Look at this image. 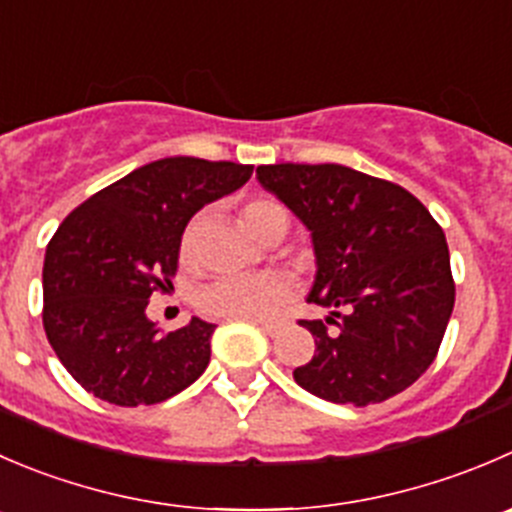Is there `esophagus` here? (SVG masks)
I'll list each match as a JSON object with an SVG mask.
<instances>
[{
    "instance_id": "esophagus-1",
    "label": "esophagus",
    "mask_w": 512,
    "mask_h": 512,
    "mask_svg": "<svg viewBox=\"0 0 512 512\" xmlns=\"http://www.w3.org/2000/svg\"><path fill=\"white\" fill-rule=\"evenodd\" d=\"M257 325L262 327V332H265V335L275 337V335H280L282 327H285V322H280V320H257Z\"/></svg>"
}]
</instances>
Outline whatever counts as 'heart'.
<instances>
[{
  "instance_id": "b5f03b06",
  "label": "heart",
  "mask_w": 512,
  "mask_h": 512,
  "mask_svg": "<svg viewBox=\"0 0 512 512\" xmlns=\"http://www.w3.org/2000/svg\"><path fill=\"white\" fill-rule=\"evenodd\" d=\"M242 225L260 240H267L277 230H287V212L272 197H252L240 210ZM197 220L187 222L180 237V257L192 260L195 255ZM292 280L282 272L260 275L220 277L197 292V310L217 320H265L277 305L292 297Z\"/></svg>"
}]
</instances>
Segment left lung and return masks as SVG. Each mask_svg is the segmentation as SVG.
Wrapping results in <instances>:
<instances>
[{"mask_svg": "<svg viewBox=\"0 0 512 512\" xmlns=\"http://www.w3.org/2000/svg\"><path fill=\"white\" fill-rule=\"evenodd\" d=\"M257 180L312 232L307 300L332 310L300 320L315 355L292 372L297 385L357 408L403 393L433 365L453 315L443 227L405 187L350 167L262 165Z\"/></svg>", "mask_w": 512, "mask_h": 512, "instance_id": "1", "label": "left lung"}]
</instances>
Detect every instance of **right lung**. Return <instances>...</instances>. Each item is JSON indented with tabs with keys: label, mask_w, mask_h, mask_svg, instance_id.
<instances>
[{
	"label": "right lung",
	"mask_w": 512,
	"mask_h": 512,
	"mask_svg": "<svg viewBox=\"0 0 512 512\" xmlns=\"http://www.w3.org/2000/svg\"><path fill=\"white\" fill-rule=\"evenodd\" d=\"M252 165L165 157L74 207L47 245L42 322L69 375L119 408L157 405L210 365L212 322L160 332L152 292L172 287L180 237L197 210L245 185Z\"/></svg>",
	"instance_id": "right-lung-1"
}]
</instances>
